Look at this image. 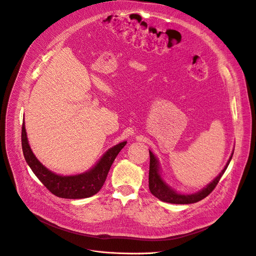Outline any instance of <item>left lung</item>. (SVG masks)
Returning a JSON list of instances; mask_svg holds the SVG:
<instances>
[{
  "label": "left lung",
  "mask_w": 256,
  "mask_h": 256,
  "mask_svg": "<svg viewBox=\"0 0 256 256\" xmlns=\"http://www.w3.org/2000/svg\"><path fill=\"white\" fill-rule=\"evenodd\" d=\"M234 154V150L232 154L224 166V170L221 171L218 176L210 182L206 187H204L202 190H198L194 194H180L177 190H175L173 187L170 186L162 178V172H160V166L158 160L156 156L153 154L151 150H149V156H150V166H149V190L150 192L158 198V200L170 202V204H179V205H186V204H194L196 202L202 198H205L207 196H209L212 190L215 188L217 183L219 182L220 178L222 177L224 174L226 170L228 168L232 158Z\"/></svg>",
  "instance_id": "left-lung-1"
}]
</instances>
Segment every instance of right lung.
<instances>
[{
    "instance_id": "obj_1",
    "label": "right lung",
    "mask_w": 256,
    "mask_h": 256,
    "mask_svg": "<svg viewBox=\"0 0 256 256\" xmlns=\"http://www.w3.org/2000/svg\"><path fill=\"white\" fill-rule=\"evenodd\" d=\"M126 144V141H124L108 149L88 171L76 175L62 176L51 172L34 154L28 144L24 120L22 122V146L26 162L46 188L51 194L62 198H85L98 194L106 181L114 160Z\"/></svg>"
}]
</instances>
